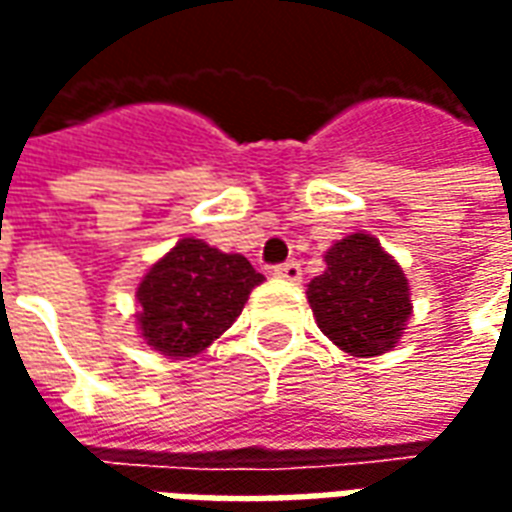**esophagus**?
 <instances>
[{"instance_id":"esophagus-1","label":"esophagus","mask_w":512,"mask_h":512,"mask_svg":"<svg viewBox=\"0 0 512 512\" xmlns=\"http://www.w3.org/2000/svg\"><path fill=\"white\" fill-rule=\"evenodd\" d=\"M274 277L279 279H288V282H299L301 279V266L296 260H288V263H279L274 266Z\"/></svg>"}]
</instances>
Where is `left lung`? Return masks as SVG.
<instances>
[{"label":"left lung","mask_w":512,"mask_h":512,"mask_svg":"<svg viewBox=\"0 0 512 512\" xmlns=\"http://www.w3.org/2000/svg\"><path fill=\"white\" fill-rule=\"evenodd\" d=\"M315 321L351 356H378L403 337L408 279L373 235L354 233L326 252V271L307 285Z\"/></svg>","instance_id":"1"}]
</instances>
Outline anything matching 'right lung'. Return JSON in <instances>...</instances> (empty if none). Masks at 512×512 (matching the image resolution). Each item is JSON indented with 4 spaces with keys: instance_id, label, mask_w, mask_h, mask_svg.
Masks as SVG:
<instances>
[{
    "instance_id": "add662e5",
    "label": "right lung",
    "mask_w": 512,
    "mask_h": 512,
    "mask_svg": "<svg viewBox=\"0 0 512 512\" xmlns=\"http://www.w3.org/2000/svg\"><path fill=\"white\" fill-rule=\"evenodd\" d=\"M263 282L244 255H224L183 238L150 268L136 290L139 332L164 356H194L230 329L255 285Z\"/></svg>"
}]
</instances>
